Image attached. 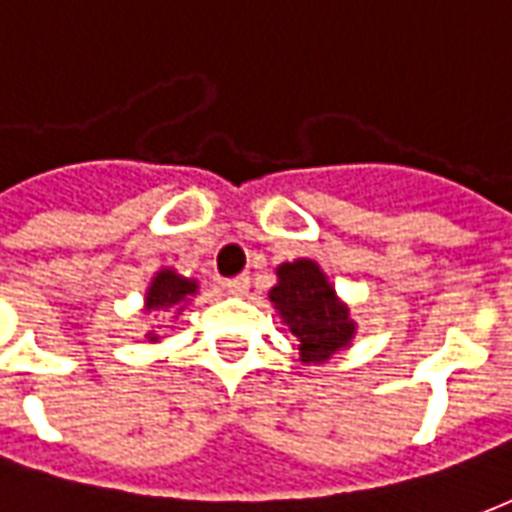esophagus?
Returning a JSON list of instances; mask_svg holds the SVG:
<instances>
[{
  "label": "esophagus",
  "instance_id": "1",
  "mask_svg": "<svg viewBox=\"0 0 512 512\" xmlns=\"http://www.w3.org/2000/svg\"><path fill=\"white\" fill-rule=\"evenodd\" d=\"M224 290H227L230 296H244L246 290H249V277L227 279V282H224Z\"/></svg>",
  "mask_w": 512,
  "mask_h": 512
}]
</instances>
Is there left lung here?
Here are the masks:
<instances>
[{"instance_id": "1", "label": "left lung", "mask_w": 512, "mask_h": 512, "mask_svg": "<svg viewBox=\"0 0 512 512\" xmlns=\"http://www.w3.org/2000/svg\"><path fill=\"white\" fill-rule=\"evenodd\" d=\"M268 299L279 321L299 340L301 365H326L354 343L359 326L351 307L337 296L326 271L310 257L277 266V285L268 290Z\"/></svg>"}]
</instances>
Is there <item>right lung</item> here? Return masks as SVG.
I'll list each match as a JSON object with an SVG mask.
<instances>
[{"instance_id":"obj_1","label":"right lung","mask_w":512,"mask_h":512,"mask_svg":"<svg viewBox=\"0 0 512 512\" xmlns=\"http://www.w3.org/2000/svg\"><path fill=\"white\" fill-rule=\"evenodd\" d=\"M197 290H200V282L197 279H189L178 274L175 268H158L153 279H150V285L145 290V304H142V315H172V318H178L183 315V310L189 307L191 299L197 296ZM147 343H158L161 337L156 334V329H150L145 334Z\"/></svg>"}]
</instances>
